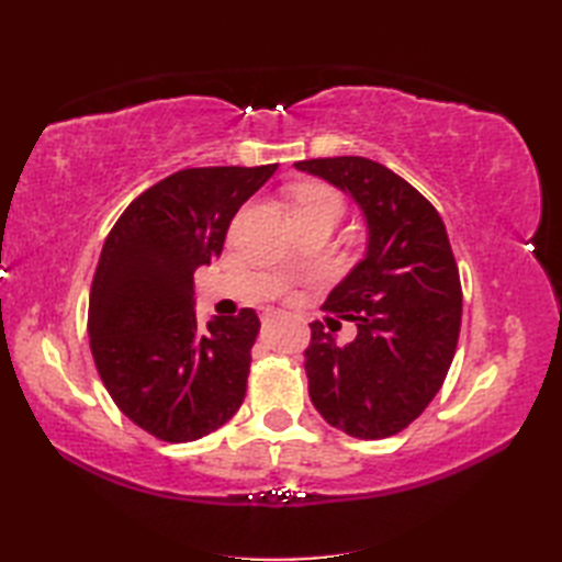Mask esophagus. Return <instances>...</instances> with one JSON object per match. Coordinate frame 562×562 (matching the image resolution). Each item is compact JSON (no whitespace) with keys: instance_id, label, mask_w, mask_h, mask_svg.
Listing matches in <instances>:
<instances>
[{"instance_id":"1","label":"esophagus","mask_w":562,"mask_h":562,"mask_svg":"<svg viewBox=\"0 0 562 562\" xmlns=\"http://www.w3.org/2000/svg\"><path fill=\"white\" fill-rule=\"evenodd\" d=\"M280 314L278 312H272V308H268V312H266V321H272V318H278Z\"/></svg>"}]
</instances>
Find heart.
I'll use <instances>...</instances> for the list:
<instances>
[{
	"instance_id": "1",
	"label": "heart",
	"mask_w": 562,
	"mask_h": 562,
	"mask_svg": "<svg viewBox=\"0 0 562 562\" xmlns=\"http://www.w3.org/2000/svg\"><path fill=\"white\" fill-rule=\"evenodd\" d=\"M294 210H330L340 214L342 205L336 193H330L328 188L321 186H304L296 193V207Z\"/></svg>"
}]
</instances>
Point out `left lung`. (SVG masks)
<instances>
[{
	"label": "left lung",
	"mask_w": 562,
	"mask_h": 562,
	"mask_svg": "<svg viewBox=\"0 0 562 562\" xmlns=\"http://www.w3.org/2000/svg\"><path fill=\"white\" fill-rule=\"evenodd\" d=\"M355 200L367 224L362 260L324 308L355 321L338 345L321 321L304 357L308 396L324 420L357 439L408 427L445 384L461 328V282L439 212L417 190L364 157L296 161Z\"/></svg>",
	"instance_id": "obj_1"
}]
</instances>
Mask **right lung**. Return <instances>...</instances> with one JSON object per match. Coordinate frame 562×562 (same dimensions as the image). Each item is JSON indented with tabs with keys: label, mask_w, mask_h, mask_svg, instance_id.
Masks as SVG:
<instances>
[{
	"label": "right lung",
	"mask_w": 562,
	"mask_h": 562,
	"mask_svg": "<svg viewBox=\"0 0 562 562\" xmlns=\"http://www.w3.org/2000/svg\"><path fill=\"white\" fill-rule=\"evenodd\" d=\"M268 166L183 169L145 190L105 238L89 296V338L103 386L130 420L164 441H195L241 408L260 321L195 316L193 274L224 248Z\"/></svg>",
	"instance_id": "obj_1"
}]
</instances>
